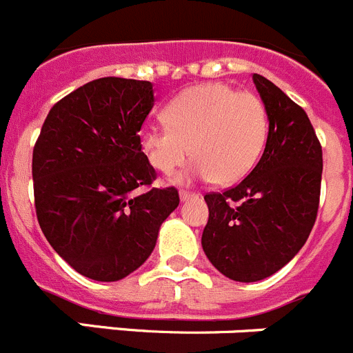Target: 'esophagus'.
Instances as JSON below:
<instances>
[{"instance_id":"obj_1","label":"esophagus","mask_w":353,"mask_h":353,"mask_svg":"<svg viewBox=\"0 0 353 353\" xmlns=\"http://www.w3.org/2000/svg\"><path fill=\"white\" fill-rule=\"evenodd\" d=\"M192 198H196V194L187 192V190H180V201H182V203L189 201V199H192Z\"/></svg>"}]
</instances>
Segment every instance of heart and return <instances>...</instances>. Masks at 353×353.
I'll use <instances>...</instances> for the list:
<instances>
[{
	"label": "heart",
	"mask_w": 353,
	"mask_h": 353,
	"mask_svg": "<svg viewBox=\"0 0 353 353\" xmlns=\"http://www.w3.org/2000/svg\"><path fill=\"white\" fill-rule=\"evenodd\" d=\"M168 125H147L140 147L154 170L173 173L189 159L180 182L213 180L236 183L259 163L266 148L270 121L261 98L225 83L187 87L164 108Z\"/></svg>",
	"instance_id": "1"
}]
</instances>
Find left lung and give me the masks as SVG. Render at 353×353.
<instances>
[{
  "label": "left lung",
  "instance_id": "left-lung-1",
  "mask_svg": "<svg viewBox=\"0 0 353 353\" xmlns=\"http://www.w3.org/2000/svg\"><path fill=\"white\" fill-rule=\"evenodd\" d=\"M270 121L266 148L247 179L206 194L201 245L210 263L234 282H259L301 250L316 219L322 147L301 106L254 73Z\"/></svg>",
  "mask_w": 353,
  "mask_h": 353
}]
</instances>
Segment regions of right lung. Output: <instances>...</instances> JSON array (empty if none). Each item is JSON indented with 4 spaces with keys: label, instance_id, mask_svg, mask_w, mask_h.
<instances>
[{
    "label": "right lung",
    "instance_id": "obj_1",
    "mask_svg": "<svg viewBox=\"0 0 353 353\" xmlns=\"http://www.w3.org/2000/svg\"><path fill=\"white\" fill-rule=\"evenodd\" d=\"M154 106L145 80H92L52 106L33 150L37 216L75 271L117 282L152 254L179 206L174 187L148 189L155 170L138 132Z\"/></svg>",
    "mask_w": 353,
    "mask_h": 353
}]
</instances>
